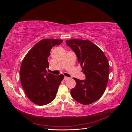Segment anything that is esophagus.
<instances>
[{
    "instance_id": "esophagus-1",
    "label": "esophagus",
    "mask_w": 132,
    "mask_h": 132,
    "mask_svg": "<svg viewBox=\"0 0 132 132\" xmlns=\"http://www.w3.org/2000/svg\"><path fill=\"white\" fill-rule=\"evenodd\" d=\"M69 79H70L69 78L67 77H64V80H69Z\"/></svg>"
}]
</instances>
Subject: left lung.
Returning <instances> with one entry per match:
<instances>
[{"mask_svg": "<svg viewBox=\"0 0 132 132\" xmlns=\"http://www.w3.org/2000/svg\"><path fill=\"white\" fill-rule=\"evenodd\" d=\"M66 44L77 55L85 80L74 78L76 86L71 90L75 101L83 105L96 101L104 94L109 80V63L103 51L89 40L71 39Z\"/></svg>", "mask_w": 132, "mask_h": 132, "instance_id": "1", "label": "left lung"}]
</instances>
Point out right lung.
Instances as JSON below:
<instances>
[{
	"mask_svg": "<svg viewBox=\"0 0 132 132\" xmlns=\"http://www.w3.org/2000/svg\"><path fill=\"white\" fill-rule=\"evenodd\" d=\"M62 42L59 39H43L28 52L22 62L20 69L21 85L27 97L36 105L43 106L53 101L64 77L46 70L51 50Z\"/></svg>",
	"mask_w": 132,
	"mask_h": 132,
	"instance_id": "right-lung-1",
	"label": "right lung"
}]
</instances>
